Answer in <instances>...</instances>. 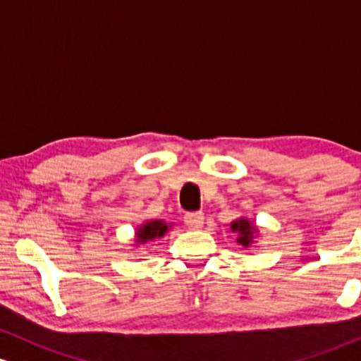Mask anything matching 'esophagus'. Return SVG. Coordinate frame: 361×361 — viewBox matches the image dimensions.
<instances>
[{
  "label": "esophagus",
  "instance_id": "esophagus-1",
  "mask_svg": "<svg viewBox=\"0 0 361 361\" xmlns=\"http://www.w3.org/2000/svg\"><path fill=\"white\" fill-rule=\"evenodd\" d=\"M184 224H185V226H189L191 230H200L202 224H204V214H202L201 212L188 213L184 216Z\"/></svg>",
  "mask_w": 361,
  "mask_h": 361
}]
</instances>
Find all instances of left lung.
Listing matches in <instances>:
<instances>
[{"label": "left lung", "mask_w": 361, "mask_h": 361, "mask_svg": "<svg viewBox=\"0 0 361 361\" xmlns=\"http://www.w3.org/2000/svg\"><path fill=\"white\" fill-rule=\"evenodd\" d=\"M230 228H232V232H237L238 237H237V244L242 245V247H250L254 244V238H256V235L259 233L257 226L252 224V221L249 220V218H237V220L232 221V225H230Z\"/></svg>", "instance_id": "1"}]
</instances>
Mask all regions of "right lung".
<instances>
[{"label": "right lung", "mask_w": 361, "mask_h": 361, "mask_svg": "<svg viewBox=\"0 0 361 361\" xmlns=\"http://www.w3.org/2000/svg\"><path fill=\"white\" fill-rule=\"evenodd\" d=\"M170 226L172 225H167L161 220H147L143 225H140L136 228L135 244H147V242H153L157 240V238H161L169 232Z\"/></svg>", "instance_id": "right-lung-1"}]
</instances>
